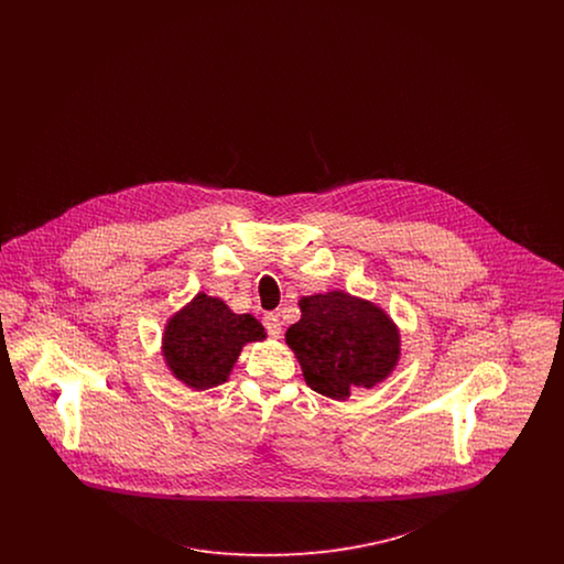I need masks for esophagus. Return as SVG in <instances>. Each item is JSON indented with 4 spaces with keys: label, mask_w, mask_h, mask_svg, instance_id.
I'll return each mask as SVG.
<instances>
[{
    "label": "esophagus",
    "mask_w": 564,
    "mask_h": 564,
    "mask_svg": "<svg viewBox=\"0 0 564 564\" xmlns=\"http://www.w3.org/2000/svg\"><path fill=\"white\" fill-rule=\"evenodd\" d=\"M264 327H267L270 338H279V336H281V322H279L276 315L269 313V315L264 317Z\"/></svg>",
    "instance_id": "34e87169"
}]
</instances>
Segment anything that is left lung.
I'll return each instance as SVG.
<instances>
[{
  "mask_svg": "<svg viewBox=\"0 0 564 564\" xmlns=\"http://www.w3.org/2000/svg\"><path fill=\"white\" fill-rule=\"evenodd\" d=\"M300 311L285 340L313 391L343 402L355 387L372 389L393 372L400 332L372 302L327 292L302 297Z\"/></svg>",
  "mask_w": 564,
  "mask_h": 564,
  "instance_id": "obj_1",
  "label": "left lung"
}]
</instances>
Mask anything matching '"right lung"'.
Here are the masks:
<instances>
[{
	"label": "right lung",
	"mask_w": 564,
	"mask_h": 564,
	"mask_svg": "<svg viewBox=\"0 0 564 564\" xmlns=\"http://www.w3.org/2000/svg\"><path fill=\"white\" fill-rule=\"evenodd\" d=\"M267 338L262 323L251 315H235L219 297L198 294L175 313L162 338L171 372L192 389L221 384L247 343Z\"/></svg>",
	"instance_id": "add662e5"
}]
</instances>
